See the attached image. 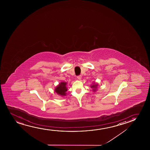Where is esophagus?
<instances>
[{"instance_id":"obj_1","label":"esophagus","mask_w":150,"mask_h":150,"mask_svg":"<svg viewBox=\"0 0 150 150\" xmlns=\"http://www.w3.org/2000/svg\"><path fill=\"white\" fill-rule=\"evenodd\" d=\"M81 75H79V76H77V79H78V80H81Z\"/></svg>"}]
</instances>
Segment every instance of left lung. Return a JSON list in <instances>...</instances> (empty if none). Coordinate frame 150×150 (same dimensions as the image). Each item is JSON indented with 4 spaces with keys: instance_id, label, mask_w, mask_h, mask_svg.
I'll return each mask as SVG.
<instances>
[{
    "instance_id": "8db88e82",
    "label": "left lung",
    "mask_w": 150,
    "mask_h": 150,
    "mask_svg": "<svg viewBox=\"0 0 150 150\" xmlns=\"http://www.w3.org/2000/svg\"><path fill=\"white\" fill-rule=\"evenodd\" d=\"M98 83H93V84L91 86V88H93L92 91H93L94 92H96L97 91V88H98Z\"/></svg>"
}]
</instances>
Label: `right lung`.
I'll use <instances>...</instances> for the list:
<instances>
[{
    "mask_svg": "<svg viewBox=\"0 0 150 150\" xmlns=\"http://www.w3.org/2000/svg\"><path fill=\"white\" fill-rule=\"evenodd\" d=\"M67 82H60L59 84H58L57 86H56L54 91L55 92L56 94L61 96L63 97L66 96L67 94L66 92L68 90V88L67 87Z\"/></svg>",
    "mask_w": 150,
    "mask_h": 150,
    "instance_id": "obj_1",
    "label": "right lung"
}]
</instances>
